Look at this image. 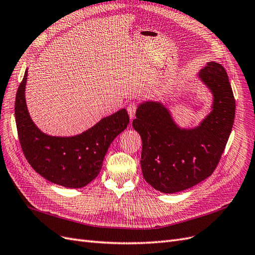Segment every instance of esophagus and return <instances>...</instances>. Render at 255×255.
<instances>
[{"label":"esophagus","mask_w":255,"mask_h":255,"mask_svg":"<svg viewBox=\"0 0 255 255\" xmlns=\"http://www.w3.org/2000/svg\"><path fill=\"white\" fill-rule=\"evenodd\" d=\"M128 116L130 119H134L135 117V113H136V110H137V105L135 102H129L128 104Z\"/></svg>","instance_id":"34e87169"}]
</instances>
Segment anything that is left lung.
<instances>
[{"label": "left lung", "instance_id": "left-lung-1", "mask_svg": "<svg viewBox=\"0 0 255 255\" xmlns=\"http://www.w3.org/2000/svg\"><path fill=\"white\" fill-rule=\"evenodd\" d=\"M211 91V112L197 127L181 128L160 101L137 107L133 128L142 139L141 170L153 188L174 194L212 175L233 128L235 100L228 74L220 64L208 61L197 73Z\"/></svg>", "mask_w": 255, "mask_h": 255}]
</instances>
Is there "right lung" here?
I'll list each match as a JSON object with an SVG mask.
<instances>
[{
	"mask_svg": "<svg viewBox=\"0 0 255 255\" xmlns=\"http://www.w3.org/2000/svg\"><path fill=\"white\" fill-rule=\"evenodd\" d=\"M27 69L17 91L14 117L23 153L34 170L45 180L67 188H81L101 170L111 143L128 128L129 118L122 109L102 118L74 136L43 133L32 120L25 100Z\"/></svg>",
	"mask_w": 255,
	"mask_h": 255,
	"instance_id": "add662e5",
	"label": "right lung"
}]
</instances>
